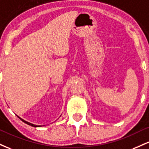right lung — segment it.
I'll list each match as a JSON object with an SVG mask.
<instances>
[{"label":"right lung","mask_w":149,"mask_h":149,"mask_svg":"<svg viewBox=\"0 0 149 149\" xmlns=\"http://www.w3.org/2000/svg\"><path fill=\"white\" fill-rule=\"evenodd\" d=\"M18 118H19V119H20V120H22V122H24V123H26V124H27V125H31V126H32V127H41V126H38V125H34V124H31V123H28V122L25 121V120H22V118H19V117H18Z\"/></svg>","instance_id":"add662e5"}]
</instances>
